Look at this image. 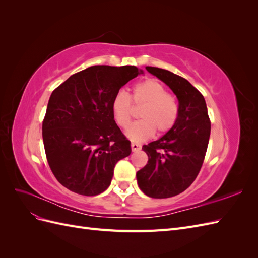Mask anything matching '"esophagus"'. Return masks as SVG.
I'll return each mask as SVG.
<instances>
[{"mask_svg":"<svg viewBox=\"0 0 258 258\" xmlns=\"http://www.w3.org/2000/svg\"><path fill=\"white\" fill-rule=\"evenodd\" d=\"M131 150L132 152H137L139 150H141V145L138 143H131Z\"/></svg>","mask_w":258,"mask_h":258,"instance_id":"34e87169","label":"esophagus"}]
</instances>
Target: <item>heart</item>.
I'll use <instances>...</instances> for the list:
<instances>
[{
  "label": "heart",
  "mask_w": 258,
  "mask_h": 258,
  "mask_svg": "<svg viewBox=\"0 0 258 258\" xmlns=\"http://www.w3.org/2000/svg\"><path fill=\"white\" fill-rule=\"evenodd\" d=\"M135 107L144 106L140 118L127 129L126 136L134 142L150 139L154 132L162 136L173 128L178 117V102L172 93L167 92L165 85L154 79L140 82L132 88L131 96L122 90L116 93L112 101L115 122L127 128L135 115Z\"/></svg>",
  "instance_id": "obj_1"
}]
</instances>
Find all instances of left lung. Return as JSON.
<instances>
[{"mask_svg":"<svg viewBox=\"0 0 258 258\" xmlns=\"http://www.w3.org/2000/svg\"><path fill=\"white\" fill-rule=\"evenodd\" d=\"M146 70L175 93L178 117L165 136L143 145L148 161L137 172L138 185L148 197L170 198L186 190L196 179L207 153L211 121L204 96L188 81L168 70Z\"/></svg>","mask_w":258,"mask_h":258,"instance_id":"left-lung-1","label":"left lung"}]
</instances>
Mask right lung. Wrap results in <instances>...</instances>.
Listing matches in <instances>:
<instances>
[{"mask_svg":"<svg viewBox=\"0 0 258 258\" xmlns=\"http://www.w3.org/2000/svg\"><path fill=\"white\" fill-rule=\"evenodd\" d=\"M142 71L134 66H93L70 76L51 93L43 120L46 158L57 181L83 196L111 184L130 141L112 112L114 96Z\"/></svg>","mask_w":258,"mask_h":258,"instance_id":"add662e5","label":"right lung"}]
</instances>
